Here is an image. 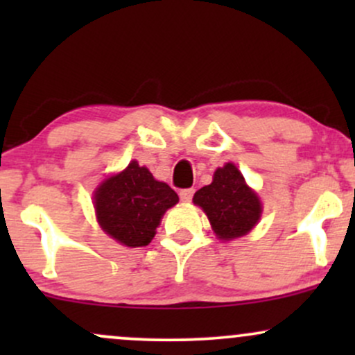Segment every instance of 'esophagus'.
<instances>
[{
    "label": "esophagus",
    "mask_w": 355,
    "mask_h": 355,
    "mask_svg": "<svg viewBox=\"0 0 355 355\" xmlns=\"http://www.w3.org/2000/svg\"><path fill=\"white\" fill-rule=\"evenodd\" d=\"M193 193H195L193 189H183V190H180V200L182 202H190L191 198H193Z\"/></svg>",
    "instance_id": "esophagus-1"
}]
</instances>
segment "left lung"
<instances>
[{
	"mask_svg": "<svg viewBox=\"0 0 355 355\" xmlns=\"http://www.w3.org/2000/svg\"><path fill=\"white\" fill-rule=\"evenodd\" d=\"M193 203L205 211L211 230L220 240L239 239L248 234L262 215L259 195L247 185L234 164H225L215 170L210 185L202 187L193 195Z\"/></svg>",
	"mask_w": 355,
	"mask_h": 355,
	"instance_id": "left-lung-1",
	"label": "left lung"
}]
</instances>
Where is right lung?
<instances>
[{
	"instance_id": "obj_1",
	"label": "right lung",
	"mask_w": 355,
	"mask_h": 355,
	"mask_svg": "<svg viewBox=\"0 0 355 355\" xmlns=\"http://www.w3.org/2000/svg\"><path fill=\"white\" fill-rule=\"evenodd\" d=\"M93 198L101 229L126 247L148 245L165 211L178 202L175 190L135 160L105 178Z\"/></svg>"
}]
</instances>
